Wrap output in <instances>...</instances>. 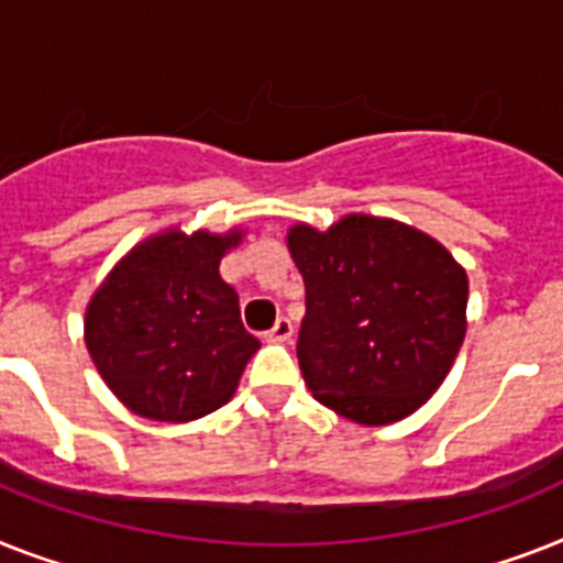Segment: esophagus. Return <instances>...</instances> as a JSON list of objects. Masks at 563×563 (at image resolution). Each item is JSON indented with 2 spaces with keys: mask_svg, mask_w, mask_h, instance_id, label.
I'll return each instance as SVG.
<instances>
[{
  "mask_svg": "<svg viewBox=\"0 0 563 563\" xmlns=\"http://www.w3.org/2000/svg\"><path fill=\"white\" fill-rule=\"evenodd\" d=\"M290 336H292V322L290 319H285V316H282V319H276V324H273L271 331L264 333V339H267V342H287Z\"/></svg>",
  "mask_w": 563,
  "mask_h": 563,
  "instance_id": "esophagus-1",
  "label": "esophagus"
}]
</instances>
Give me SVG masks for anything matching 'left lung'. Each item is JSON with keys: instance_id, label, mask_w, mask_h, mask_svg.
Here are the masks:
<instances>
[{"instance_id": "8db88e82", "label": "left lung", "mask_w": 563, "mask_h": 563, "mask_svg": "<svg viewBox=\"0 0 563 563\" xmlns=\"http://www.w3.org/2000/svg\"><path fill=\"white\" fill-rule=\"evenodd\" d=\"M305 278L299 368L322 406L360 426L415 415L466 336L468 278L429 232L351 212L328 230L292 224Z\"/></svg>"}]
</instances>
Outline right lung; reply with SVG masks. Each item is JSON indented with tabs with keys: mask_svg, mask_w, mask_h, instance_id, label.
I'll return each mask as SVG.
<instances>
[{
	"mask_svg": "<svg viewBox=\"0 0 563 563\" xmlns=\"http://www.w3.org/2000/svg\"><path fill=\"white\" fill-rule=\"evenodd\" d=\"M244 239L166 227L111 267L86 308V347L111 394L137 417L189 422L230 402L250 356L239 292L221 258Z\"/></svg>",
	"mask_w": 563,
	"mask_h": 563,
	"instance_id": "1",
	"label": "right lung"
}]
</instances>
